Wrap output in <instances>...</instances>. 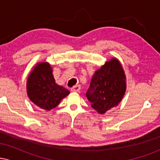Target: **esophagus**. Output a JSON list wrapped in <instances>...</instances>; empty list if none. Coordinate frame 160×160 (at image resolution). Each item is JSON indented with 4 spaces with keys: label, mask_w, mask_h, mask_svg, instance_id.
Returning a JSON list of instances; mask_svg holds the SVG:
<instances>
[{
    "label": "esophagus",
    "mask_w": 160,
    "mask_h": 160,
    "mask_svg": "<svg viewBox=\"0 0 160 160\" xmlns=\"http://www.w3.org/2000/svg\"><path fill=\"white\" fill-rule=\"evenodd\" d=\"M80 89H81V87H80V85H77V86H74V87H72L71 89V92H80Z\"/></svg>",
    "instance_id": "esophagus-1"
}]
</instances>
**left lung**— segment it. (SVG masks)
Masks as SVG:
<instances>
[{"instance_id":"8db88e82","label":"left lung","mask_w":160,"mask_h":160,"mask_svg":"<svg viewBox=\"0 0 160 160\" xmlns=\"http://www.w3.org/2000/svg\"><path fill=\"white\" fill-rule=\"evenodd\" d=\"M126 91V78L120 62L113 57L96 70L86 97L91 107L100 114L116 108Z\"/></svg>"}]
</instances>
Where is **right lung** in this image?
Returning <instances> with one entry per match:
<instances>
[{
	"mask_svg": "<svg viewBox=\"0 0 160 160\" xmlns=\"http://www.w3.org/2000/svg\"><path fill=\"white\" fill-rule=\"evenodd\" d=\"M29 99L45 111L57 107L70 91L57 84L52 74V68L47 62H38L29 74L26 83Z\"/></svg>",
	"mask_w": 160,
	"mask_h": 160,
	"instance_id": "right-lung-1",
	"label": "right lung"
}]
</instances>
